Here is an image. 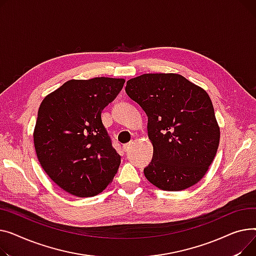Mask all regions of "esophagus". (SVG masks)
Here are the masks:
<instances>
[{
  "label": "esophagus",
  "mask_w": 256,
  "mask_h": 256,
  "mask_svg": "<svg viewBox=\"0 0 256 256\" xmlns=\"http://www.w3.org/2000/svg\"><path fill=\"white\" fill-rule=\"evenodd\" d=\"M130 146H131V142H129V144H124V146H123V151H124V152H127V151H128V150L130 148Z\"/></svg>",
  "instance_id": "esophagus-1"
}]
</instances>
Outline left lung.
<instances>
[{"instance_id": "obj_1", "label": "left lung", "mask_w": 256, "mask_h": 256, "mask_svg": "<svg viewBox=\"0 0 256 256\" xmlns=\"http://www.w3.org/2000/svg\"><path fill=\"white\" fill-rule=\"evenodd\" d=\"M125 91L148 116L153 159L144 170L150 183L181 191L198 183L212 164L220 127L204 90L176 73H146Z\"/></svg>"}]
</instances>
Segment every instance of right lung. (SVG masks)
Here are the masks:
<instances>
[{
  "instance_id": "obj_1",
  "label": "right lung",
  "mask_w": 256,
  "mask_h": 256,
  "mask_svg": "<svg viewBox=\"0 0 256 256\" xmlns=\"http://www.w3.org/2000/svg\"><path fill=\"white\" fill-rule=\"evenodd\" d=\"M124 78L71 80L43 99L33 138L44 172L78 198L101 193L121 157L112 146L101 112L121 91Z\"/></svg>"
}]
</instances>
